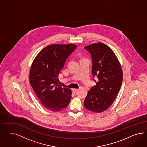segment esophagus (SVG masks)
<instances>
[{
    "instance_id": "esophagus-1",
    "label": "esophagus",
    "mask_w": 147,
    "mask_h": 147,
    "mask_svg": "<svg viewBox=\"0 0 147 147\" xmlns=\"http://www.w3.org/2000/svg\"><path fill=\"white\" fill-rule=\"evenodd\" d=\"M78 90V89H76V88L72 89V92H73V93H76V92Z\"/></svg>"
}]
</instances>
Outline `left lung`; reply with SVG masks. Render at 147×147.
Segmentation results:
<instances>
[{
    "label": "left lung",
    "mask_w": 147,
    "mask_h": 147,
    "mask_svg": "<svg viewBox=\"0 0 147 147\" xmlns=\"http://www.w3.org/2000/svg\"><path fill=\"white\" fill-rule=\"evenodd\" d=\"M92 59V75L98 78L84 101L85 108L94 113H101L110 107L120 89L123 73L120 63L114 52L101 42L85 47Z\"/></svg>",
    "instance_id": "1"
}]
</instances>
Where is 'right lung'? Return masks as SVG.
<instances>
[{
	"label": "right lung",
	"instance_id": "add662e5",
	"mask_svg": "<svg viewBox=\"0 0 147 147\" xmlns=\"http://www.w3.org/2000/svg\"><path fill=\"white\" fill-rule=\"evenodd\" d=\"M76 47L71 44L47 46L32 64L30 72L32 87L41 103L51 111L64 109L71 99V90L59 86L58 76L67 58Z\"/></svg>",
	"mask_w": 147,
	"mask_h": 147
}]
</instances>
